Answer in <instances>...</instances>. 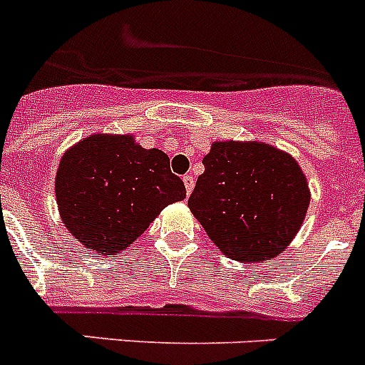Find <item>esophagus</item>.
<instances>
[{
  "label": "esophagus",
  "mask_w": 365,
  "mask_h": 365,
  "mask_svg": "<svg viewBox=\"0 0 365 365\" xmlns=\"http://www.w3.org/2000/svg\"><path fill=\"white\" fill-rule=\"evenodd\" d=\"M182 182H185L186 186V193H192L193 186H195V179H193L192 175H185L182 177Z\"/></svg>",
  "instance_id": "obj_1"
}]
</instances>
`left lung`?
Here are the masks:
<instances>
[{
  "mask_svg": "<svg viewBox=\"0 0 365 365\" xmlns=\"http://www.w3.org/2000/svg\"><path fill=\"white\" fill-rule=\"evenodd\" d=\"M188 199L208 237L235 261L272 259L289 247L311 202L291 155L263 143H214Z\"/></svg>",
  "mask_w": 365,
  "mask_h": 365,
  "instance_id": "obj_1",
  "label": "left lung"
}]
</instances>
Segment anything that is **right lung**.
<instances>
[{"mask_svg":"<svg viewBox=\"0 0 365 365\" xmlns=\"http://www.w3.org/2000/svg\"><path fill=\"white\" fill-rule=\"evenodd\" d=\"M186 197L164 151L131 135H91L62 157L56 202L67 230L96 254L115 256L172 202Z\"/></svg>","mask_w":365,"mask_h":365,"instance_id":"obj_1","label":"right lung"}]
</instances>
